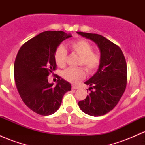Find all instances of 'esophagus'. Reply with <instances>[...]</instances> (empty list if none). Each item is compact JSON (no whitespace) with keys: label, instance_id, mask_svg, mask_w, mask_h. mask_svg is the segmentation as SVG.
Returning a JSON list of instances; mask_svg holds the SVG:
<instances>
[{"label":"esophagus","instance_id":"1","mask_svg":"<svg viewBox=\"0 0 145 145\" xmlns=\"http://www.w3.org/2000/svg\"><path fill=\"white\" fill-rule=\"evenodd\" d=\"M71 88H72V89H78V86H76V85H74V84H73L72 86H71Z\"/></svg>","mask_w":145,"mask_h":145}]
</instances>
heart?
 <instances>
[{
    "mask_svg": "<svg viewBox=\"0 0 145 145\" xmlns=\"http://www.w3.org/2000/svg\"><path fill=\"white\" fill-rule=\"evenodd\" d=\"M69 47L73 53L80 56L78 65H83L89 74H93L99 68L101 63V56L97 52H93V46L84 39L71 41ZM67 51L63 46L56 48L54 52V61L61 68L65 67L67 63ZM86 69L84 67L68 68L63 72V77L68 82L77 84L86 77Z\"/></svg>",
    "mask_w": 145,
    "mask_h": 145,
    "instance_id": "b5f03b06",
    "label": "heart"
}]
</instances>
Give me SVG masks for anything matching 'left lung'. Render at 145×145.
<instances>
[{
	"mask_svg": "<svg viewBox=\"0 0 145 145\" xmlns=\"http://www.w3.org/2000/svg\"><path fill=\"white\" fill-rule=\"evenodd\" d=\"M94 41L101 53V63L95 74L84 83L90 93L78 106L86 114L93 116L112 110L122 97L127 85V64L121 48L104 37L95 33L77 32Z\"/></svg>",
	"mask_w": 145,
	"mask_h": 145,
	"instance_id": "obj_1",
	"label": "left lung"
}]
</instances>
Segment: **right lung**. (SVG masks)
I'll use <instances>...</instances> for the list:
<instances>
[{"instance_id": "1", "label": "right lung", "mask_w": 145, "mask_h": 145, "mask_svg": "<svg viewBox=\"0 0 145 145\" xmlns=\"http://www.w3.org/2000/svg\"><path fill=\"white\" fill-rule=\"evenodd\" d=\"M71 37L63 31H45L26 41L18 51L15 82L23 102L37 114L47 116L56 112L64 94L71 89V84L59 76L56 86L48 80L56 69V48Z\"/></svg>"}]
</instances>
